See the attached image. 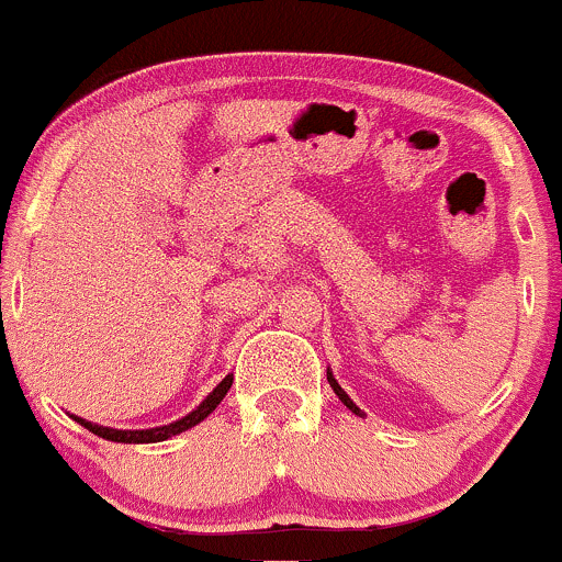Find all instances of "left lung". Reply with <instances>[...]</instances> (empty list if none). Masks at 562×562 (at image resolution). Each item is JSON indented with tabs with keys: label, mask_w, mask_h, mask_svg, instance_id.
Masks as SVG:
<instances>
[{
	"label": "left lung",
	"mask_w": 562,
	"mask_h": 562,
	"mask_svg": "<svg viewBox=\"0 0 562 562\" xmlns=\"http://www.w3.org/2000/svg\"><path fill=\"white\" fill-rule=\"evenodd\" d=\"M327 381H329V386H333V392H335V395H338V397H340V401H344V406H346V408H349V411H355V414H357V416H366V414H362V411H360V408H357V406H355V403H351V397H349V395H346V392H344V390H340V384H338V381H335V379H333V373H329V370H327Z\"/></svg>",
	"instance_id": "left-lung-1"
}]
</instances>
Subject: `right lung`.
Here are the masks:
<instances>
[{"mask_svg": "<svg viewBox=\"0 0 562 562\" xmlns=\"http://www.w3.org/2000/svg\"><path fill=\"white\" fill-rule=\"evenodd\" d=\"M229 386H233V375H227V379H224L222 384H218L216 390H213L211 395H207L205 401H202L200 406L192 411V414H187V416H183V419L172 422V425L151 427V430H113V427L91 425V422L80 419V416H75V422H78V425H83L86 430L94 432V436L108 438V441H119V443H156V441H167V438H172V436H178V432L189 430V427H194L196 422L205 419L207 414H213L218 403L224 401V395H227Z\"/></svg>", "mask_w": 562, "mask_h": 562, "instance_id": "right-lung-1", "label": "right lung"}]
</instances>
